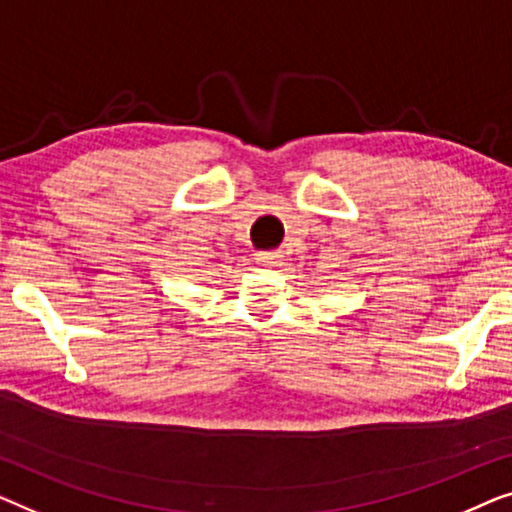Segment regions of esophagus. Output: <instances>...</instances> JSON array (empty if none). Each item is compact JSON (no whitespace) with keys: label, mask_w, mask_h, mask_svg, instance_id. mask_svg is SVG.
<instances>
[{"label":"esophagus","mask_w":512,"mask_h":512,"mask_svg":"<svg viewBox=\"0 0 512 512\" xmlns=\"http://www.w3.org/2000/svg\"><path fill=\"white\" fill-rule=\"evenodd\" d=\"M280 257H283V255H278V253H259L257 255V262L264 264V266H278L280 264Z\"/></svg>","instance_id":"esophagus-1"}]
</instances>
